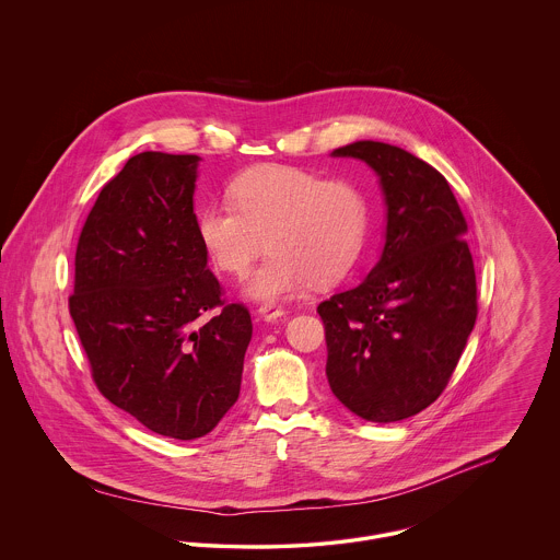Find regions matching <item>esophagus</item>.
Segmentation results:
<instances>
[{"label":"esophagus","instance_id":"34e87169","mask_svg":"<svg viewBox=\"0 0 560 560\" xmlns=\"http://www.w3.org/2000/svg\"><path fill=\"white\" fill-rule=\"evenodd\" d=\"M258 315H260V319L278 320L284 317V308H280V306H276V304H262V306L258 308Z\"/></svg>","mask_w":560,"mask_h":560}]
</instances>
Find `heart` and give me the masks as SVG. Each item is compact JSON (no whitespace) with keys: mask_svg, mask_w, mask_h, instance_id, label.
I'll use <instances>...</instances> for the list:
<instances>
[{"mask_svg":"<svg viewBox=\"0 0 560 560\" xmlns=\"http://www.w3.org/2000/svg\"><path fill=\"white\" fill-rule=\"evenodd\" d=\"M230 202H209L196 231L211 262L245 276L265 247L271 249L247 282L258 302L287 300L308 282L325 287L360 260L371 233V198L349 178H325L295 165H260L229 185Z\"/></svg>","mask_w":560,"mask_h":560,"instance_id":"b5f03b06","label":"heart"}]
</instances>
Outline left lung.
<instances>
[{
    "mask_svg": "<svg viewBox=\"0 0 560 560\" xmlns=\"http://www.w3.org/2000/svg\"><path fill=\"white\" fill-rule=\"evenodd\" d=\"M334 155L380 174L388 226L373 271L317 306L325 375L355 416L397 422L444 393L477 323L468 222L448 180L399 147L364 140Z\"/></svg>",
    "mask_w": 560,
    "mask_h": 560,
    "instance_id": "left-lung-1",
    "label": "left lung"
}]
</instances>
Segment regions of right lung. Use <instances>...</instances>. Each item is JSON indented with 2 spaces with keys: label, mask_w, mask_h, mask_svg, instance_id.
Returning a JSON list of instances; mask_svg holds the SVG:
<instances>
[{
  "label": "right lung",
  "mask_w": 560,
  "mask_h": 560,
  "mask_svg": "<svg viewBox=\"0 0 560 560\" xmlns=\"http://www.w3.org/2000/svg\"><path fill=\"white\" fill-rule=\"evenodd\" d=\"M198 161L147 151L103 185L69 298L98 393L174 440L207 435L240 399L252 338L249 311L224 300L198 240Z\"/></svg>",
  "instance_id": "1"
}]
</instances>
